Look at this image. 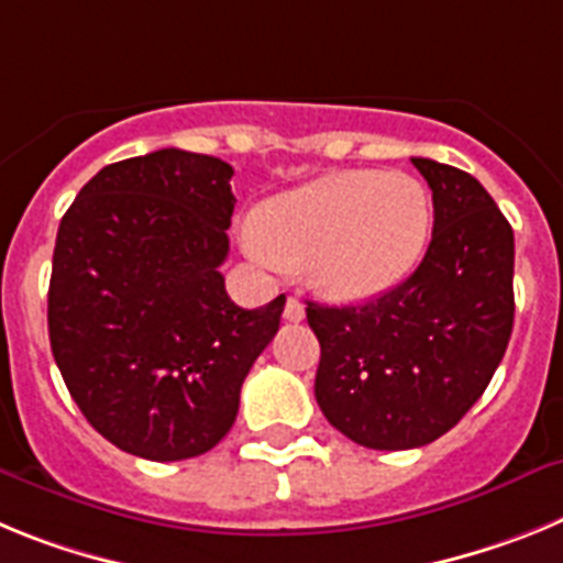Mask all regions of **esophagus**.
Returning <instances> with one entry per match:
<instances>
[{
	"label": "esophagus",
	"instance_id": "esophagus-1",
	"mask_svg": "<svg viewBox=\"0 0 563 563\" xmlns=\"http://www.w3.org/2000/svg\"><path fill=\"white\" fill-rule=\"evenodd\" d=\"M285 318H287V321H301V318H305V305H301V301H298L296 296L287 298Z\"/></svg>",
	"mask_w": 563,
	"mask_h": 563
}]
</instances>
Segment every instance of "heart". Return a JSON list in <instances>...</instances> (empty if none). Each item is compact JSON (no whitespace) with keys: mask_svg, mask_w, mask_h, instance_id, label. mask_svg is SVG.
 <instances>
[{"mask_svg":"<svg viewBox=\"0 0 563 563\" xmlns=\"http://www.w3.org/2000/svg\"><path fill=\"white\" fill-rule=\"evenodd\" d=\"M434 202L409 172L350 168L258 202L251 217L256 256L301 267L321 296L363 301L417 271L431 242Z\"/></svg>","mask_w":563,"mask_h":563,"instance_id":"1","label":"heart"}]
</instances>
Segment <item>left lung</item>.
Returning a JSON list of instances; mask_svg holds the SVG:
<instances>
[{
  "label": "left lung",
  "instance_id": "8db88e82",
  "mask_svg": "<svg viewBox=\"0 0 563 563\" xmlns=\"http://www.w3.org/2000/svg\"><path fill=\"white\" fill-rule=\"evenodd\" d=\"M434 200L420 267L363 305L307 301L321 343L316 400L375 451L429 445L487 389L514 332V228L476 177L411 157Z\"/></svg>",
  "mask_w": 563,
  "mask_h": 563
}]
</instances>
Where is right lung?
I'll return each instance as SVG.
<instances>
[{"label":"right lung","instance_id":"1","mask_svg":"<svg viewBox=\"0 0 563 563\" xmlns=\"http://www.w3.org/2000/svg\"><path fill=\"white\" fill-rule=\"evenodd\" d=\"M231 177L220 157L161 148L103 166L62 217L49 346L89 426L126 454L211 451L278 332L285 296L242 310L225 292Z\"/></svg>","mask_w":563,"mask_h":563}]
</instances>
